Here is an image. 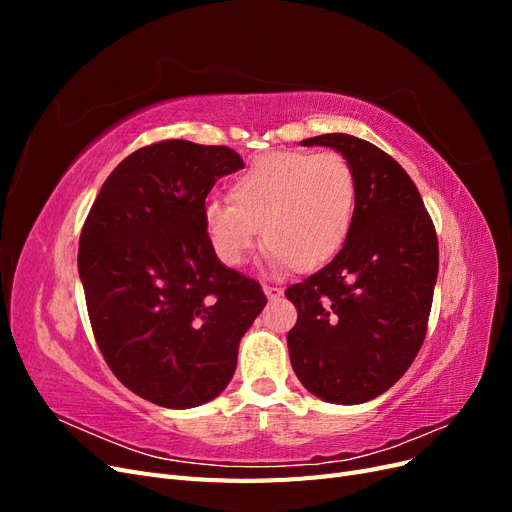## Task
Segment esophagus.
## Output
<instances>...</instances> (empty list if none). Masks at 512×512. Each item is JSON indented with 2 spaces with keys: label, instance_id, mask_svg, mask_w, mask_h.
Listing matches in <instances>:
<instances>
[{
  "label": "esophagus",
  "instance_id": "obj_1",
  "mask_svg": "<svg viewBox=\"0 0 512 512\" xmlns=\"http://www.w3.org/2000/svg\"><path fill=\"white\" fill-rule=\"evenodd\" d=\"M262 290H265V294H267V299H280L282 297V294H284V290L282 288H277V286H262Z\"/></svg>",
  "mask_w": 512,
  "mask_h": 512
}]
</instances>
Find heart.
<instances>
[{"mask_svg":"<svg viewBox=\"0 0 512 512\" xmlns=\"http://www.w3.org/2000/svg\"><path fill=\"white\" fill-rule=\"evenodd\" d=\"M228 200L203 207L205 235L226 267L260 243L273 267L314 271L342 250L356 207V177L339 153L269 151L230 181Z\"/></svg>","mask_w":512,"mask_h":512,"instance_id":"heart-1","label":"heart"}]
</instances>
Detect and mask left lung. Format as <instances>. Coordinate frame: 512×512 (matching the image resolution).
I'll list each match as a JSON object with an SVG mask.
<instances>
[{
    "label": "left lung",
    "instance_id": "8db88e82",
    "mask_svg": "<svg viewBox=\"0 0 512 512\" xmlns=\"http://www.w3.org/2000/svg\"><path fill=\"white\" fill-rule=\"evenodd\" d=\"M333 147L356 177V207L337 256L286 297L294 374L331 404L389 391L423 346L438 277V235L414 181L389 153L350 134L305 138Z\"/></svg>",
    "mask_w": 512,
    "mask_h": 512
}]
</instances>
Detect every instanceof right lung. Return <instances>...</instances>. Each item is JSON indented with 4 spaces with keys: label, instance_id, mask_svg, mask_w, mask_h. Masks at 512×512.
Listing matches in <instances>:
<instances>
[{
    "label": "right lung",
    "instance_id": "add662e5",
    "mask_svg": "<svg viewBox=\"0 0 512 512\" xmlns=\"http://www.w3.org/2000/svg\"><path fill=\"white\" fill-rule=\"evenodd\" d=\"M243 160L224 145L160 141L104 181L79 241V275L98 348L117 380L164 408L218 397L243 333L267 305L256 280L224 267L205 200Z\"/></svg>",
    "mask_w": 512,
    "mask_h": 512
}]
</instances>
